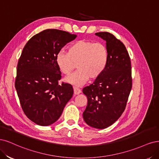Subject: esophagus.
Returning a JSON list of instances; mask_svg holds the SVG:
<instances>
[{
    "mask_svg": "<svg viewBox=\"0 0 159 159\" xmlns=\"http://www.w3.org/2000/svg\"><path fill=\"white\" fill-rule=\"evenodd\" d=\"M73 90H74V94L75 95H78V94H79L81 93L80 89L76 88V87H75V86L73 87Z\"/></svg>",
    "mask_w": 159,
    "mask_h": 159,
    "instance_id": "1",
    "label": "esophagus"
}]
</instances>
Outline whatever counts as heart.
I'll use <instances>...</instances> for the list:
<instances>
[{"label": "heart", "instance_id": "heart-1", "mask_svg": "<svg viewBox=\"0 0 159 159\" xmlns=\"http://www.w3.org/2000/svg\"><path fill=\"white\" fill-rule=\"evenodd\" d=\"M109 60V50L104 43L81 39L69 46L68 53L59 52L55 63L61 73L65 75H69L77 65L79 70L65 78V81L80 86L89 79H98L106 70Z\"/></svg>", "mask_w": 159, "mask_h": 159}]
</instances>
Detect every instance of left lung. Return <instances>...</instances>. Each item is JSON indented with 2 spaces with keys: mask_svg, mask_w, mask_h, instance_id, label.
Instances as JSON below:
<instances>
[{
  "mask_svg": "<svg viewBox=\"0 0 159 159\" xmlns=\"http://www.w3.org/2000/svg\"><path fill=\"white\" fill-rule=\"evenodd\" d=\"M95 34L106 42L110 60L104 73L83 90L88 99L83 116L86 124L104 129L118 120L125 109L132 87L131 66L120 40L109 32Z\"/></svg>",
  "mask_w": 159,
  "mask_h": 159,
  "instance_id": "8db88e82",
  "label": "left lung"
}]
</instances>
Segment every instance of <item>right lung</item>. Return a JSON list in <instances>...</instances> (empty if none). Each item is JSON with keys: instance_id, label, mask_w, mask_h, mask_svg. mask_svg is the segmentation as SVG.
Instances as JSON below:
<instances>
[{"instance_id": "right-lung-1", "label": "right lung", "mask_w": 159, "mask_h": 159, "mask_svg": "<svg viewBox=\"0 0 159 159\" xmlns=\"http://www.w3.org/2000/svg\"><path fill=\"white\" fill-rule=\"evenodd\" d=\"M76 37L63 30L48 29L34 35L24 46L17 65L15 88L24 114L35 124H53L72 98L73 86L59 84L61 73L55 57Z\"/></svg>"}]
</instances>
